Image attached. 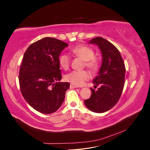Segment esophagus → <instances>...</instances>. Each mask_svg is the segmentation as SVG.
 <instances>
[{
    "mask_svg": "<svg viewBox=\"0 0 150 150\" xmlns=\"http://www.w3.org/2000/svg\"><path fill=\"white\" fill-rule=\"evenodd\" d=\"M78 88V86H74L73 84H71L70 85V88L71 89H74V88Z\"/></svg>",
    "mask_w": 150,
    "mask_h": 150,
    "instance_id": "1",
    "label": "esophagus"
}]
</instances>
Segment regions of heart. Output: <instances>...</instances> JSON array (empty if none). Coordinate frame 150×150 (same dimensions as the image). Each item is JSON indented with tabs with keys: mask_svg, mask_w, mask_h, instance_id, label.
Listing matches in <instances>:
<instances>
[{
	"mask_svg": "<svg viewBox=\"0 0 150 150\" xmlns=\"http://www.w3.org/2000/svg\"><path fill=\"white\" fill-rule=\"evenodd\" d=\"M72 53L74 56L80 57L81 59L85 61V66L90 70L94 71L98 67V61L94 58V53L93 50L86 46L80 45L72 49ZM59 63L63 69L66 70L69 67L70 57L66 54H62L59 57ZM90 78V74L88 71H72L65 76V79L76 86H83L85 81Z\"/></svg>",
	"mask_w": 150,
	"mask_h": 150,
	"instance_id": "b5f03b06",
	"label": "heart"
}]
</instances>
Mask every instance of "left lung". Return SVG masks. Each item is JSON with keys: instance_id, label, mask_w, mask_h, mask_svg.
<instances>
[{"instance_id": "8db88e82", "label": "left lung", "mask_w": 150, "mask_h": 150, "mask_svg": "<svg viewBox=\"0 0 150 150\" xmlns=\"http://www.w3.org/2000/svg\"><path fill=\"white\" fill-rule=\"evenodd\" d=\"M89 44H96L102 54V63L98 75L93 81L97 91L91 88L92 94L84 100L90 111L97 113L110 110L118 101L124 88L125 66L120 51L114 45L101 37L92 39Z\"/></svg>"}]
</instances>
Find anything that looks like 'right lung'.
<instances>
[{
  "instance_id": "1",
  "label": "right lung",
  "mask_w": 150,
  "mask_h": 150,
  "mask_svg": "<svg viewBox=\"0 0 150 150\" xmlns=\"http://www.w3.org/2000/svg\"><path fill=\"white\" fill-rule=\"evenodd\" d=\"M68 44L52 38H44L27 49L19 71L22 96L34 110L51 114L64 100L69 83L62 79L59 57Z\"/></svg>"
}]
</instances>
